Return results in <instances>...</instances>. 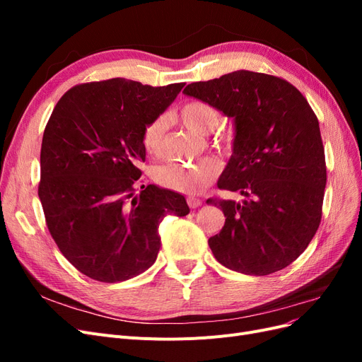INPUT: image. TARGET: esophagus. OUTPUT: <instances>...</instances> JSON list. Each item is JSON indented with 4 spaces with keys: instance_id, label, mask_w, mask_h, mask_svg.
I'll list each match as a JSON object with an SVG mask.
<instances>
[{
    "instance_id": "1",
    "label": "esophagus",
    "mask_w": 362,
    "mask_h": 362,
    "mask_svg": "<svg viewBox=\"0 0 362 362\" xmlns=\"http://www.w3.org/2000/svg\"><path fill=\"white\" fill-rule=\"evenodd\" d=\"M187 204H189L190 208H198V206L202 205V199L194 198V196H189V198H187Z\"/></svg>"
}]
</instances>
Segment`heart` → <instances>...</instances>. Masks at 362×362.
Returning a JSON list of instances; mask_svg holds the SVG:
<instances>
[{
	"label": "heart",
	"instance_id": "1",
	"mask_svg": "<svg viewBox=\"0 0 362 362\" xmlns=\"http://www.w3.org/2000/svg\"><path fill=\"white\" fill-rule=\"evenodd\" d=\"M181 124L196 134L205 136L221 122V113L217 108L202 100H192L182 104L177 112ZM168 119L166 116H157L145 125L141 131V145L148 154L160 156L164 146ZM213 148L218 151L231 149V137L221 136L213 140ZM221 173V163L214 157H205L194 163L178 164L168 163L154 169L152 177L161 187L185 194H198L211 185Z\"/></svg>",
	"mask_w": 362,
	"mask_h": 362
}]
</instances>
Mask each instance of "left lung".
<instances>
[{
	"instance_id": "1",
	"label": "left lung",
	"mask_w": 362,
	"mask_h": 362,
	"mask_svg": "<svg viewBox=\"0 0 362 362\" xmlns=\"http://www.w3.org/2000/svg\"><path fill=\"white\" fill-rule=\"evenodd\" d=\"M182 93L213 104L235 124L233 156L217 187L245 199H206L226 217L208 240L214 258L255 276L290 266L322 221L326 161L311 105L287 80L252 71L192 83Z\"/></svg>"
}]
</instances>
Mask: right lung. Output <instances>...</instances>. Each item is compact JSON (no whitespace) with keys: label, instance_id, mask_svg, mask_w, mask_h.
Here are the masks:
<instances>
[{"label":"right lung","instance_id":"add662e5","mask_svg":"<svg viewBox=\"0 0 362 362\" xmlns=\"http://www.w3.org/2000/svg\"><path fill=\"white\" fill-rule=\"evenodd\" d=\"M185 83L152 87L127 78L74 86L43 131L39 199L48 231L71 264L100 282L134 278L154 264L158 225L187 216L184 196L141 185V131Z\"/></svg>","mask_w":362,"mask_h":362}]
</instances>
